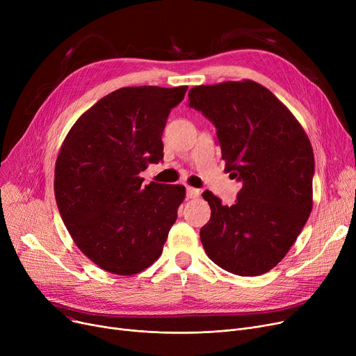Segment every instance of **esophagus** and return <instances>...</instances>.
<instances>
[{
	"label": "esophagus",
	"instance_id": "34e87169",
	"mask_svg": "<svg viewBox=\"0 0 356 356\" xmlns=\"http://www.w3.org/2000/svg\"><path fill=\"white\" fill-rule=\"evenodd\" d=\"M199 195H200L199 189L191 188V186L186 188V197H188V199H196V197H199Z\"/></svg>",
	"mask_w": 356,
	"mask_h": 356
}]
</instances>
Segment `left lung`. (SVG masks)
<instances>
[{"mask_svg": "<svg viewBox=\"0 0 356 356\" xmlns=\"http://www.w3.org/2000/svg\"><path fill=\"white\" fill-rule=\"evenodd\" d=\"M188 105L215 125L225 172L242 183L232 207L202 193L211 207L202 245L232 274H264L286 257L312 212L310 141L287 106L252 81L195 86Z\"/></svg>", "mask_w": 356, "mask_h": 356, "instance_id": "1", "label": "left lung"}]
</instances>
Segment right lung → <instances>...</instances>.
<instances>
[{"mask_svg": "<svg viewBox=\"0 0 356 356\" xmlns=\"http://www.w3.org/2000/svg\"><path fill=\"white\" fill-rule=\"evenodd\" d=\"M188 86H129L74 122L54 168L58 209L78 248L105 271L131 275L160 257L186 191L140 173L163 160L161 136Z\"/></svg>", "mask_w": 356, "mask_h": 356, "instance_id": "1", "label": "right lung"}]
</instances>
